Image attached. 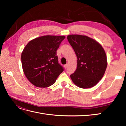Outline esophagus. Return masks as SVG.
Listing matches in <instances>:
<instances>
[{"label": "esophagus", "mask_w": 126, "mask_h": 126, "mask_svg": "<svg viewBox=\"0 0 126 126\" xmlns=\"http://www.w3.org/2000/svg\"><path fill=\"white\" fill-rule=\"evenodd\" d=\"M64 68H65V69H67V68L68 67V64H64Z\"/></svg>", "instance_id": "1"}]
</instances>
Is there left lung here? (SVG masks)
Listing matches in <instances>:
<instances>
[{"label": "left lung", "mask_w": 126, "mask_h": 126, "mask_svg": "<svg viewBox=\"0 0 126 126\" xmlns=\"http://www.w3.org/2000/svg\"><path fill=\"white\" fill-rule=\"evenodd\" d=\"M67 39L77 58V67L70 75L72 81L78 87H93L104 76L107 61L104 49L95 40L79 35H70Z\"/></svg>", "instance_id": "1"}]
</instances>
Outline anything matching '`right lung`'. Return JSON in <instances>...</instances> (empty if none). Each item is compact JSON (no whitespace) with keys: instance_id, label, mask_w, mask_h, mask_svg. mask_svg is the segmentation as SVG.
I'll return each instance as SVG.
<instances>
[{"instance_id":"1","label":"right lung","mask_w":126,"mask_h":126,"mask_svg":"<svg viewBox=\"0 0 126 126\" xmlns=\"http://www.w3.org/2000/svg\"><path fill=\"white\" fill-rule=\"evenodd\" d=\"M63 36H44L30 41L21 54L24 74L32 85L45 88L55 82L64 70L59 63L57 50Z\"/></svg>"}]
</instances>
